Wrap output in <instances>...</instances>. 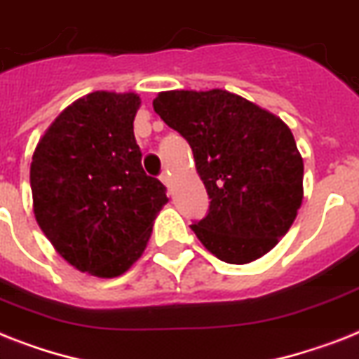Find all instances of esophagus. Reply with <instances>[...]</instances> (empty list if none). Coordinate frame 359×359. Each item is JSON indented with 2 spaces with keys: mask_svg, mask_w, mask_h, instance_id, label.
Instances as JSON below:
<instances>
[{
  "mask_svg": "<svg viewBox=\"0 0 359 359\" xmlns=\"http://www.w3.org/2000/svg\"><path fill=\"white\" fill-rule=\"evenodd\" d=\"M160 180H162L168 188H171V184H173V179H171L170 171H164V173L160 175Z\"/></svg>",
  "mask_w": 359,
  "mask_h": 359,
  "instance_id": "1",
  "label": "esophagus"
}]
</instances>
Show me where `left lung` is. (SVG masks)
<instances>
[{
	"instance_id": "8db88e82",
	"label": "left lung",
	"mask_w": 359,
	"mask_h": 359,
	"mask_svg": "<svg viewBox=\"0 0 359 359\" xmlns=\"http://www.w3.org/2000/svg\"><path fill=\"white\" fill-rule=\"evenodd\" d=\"M153 107L186 138L208 191V214L191 225L201 243L226 264H249L269 252L304 197V164L290 127L219 88L160 92Z\"/></svg>"
}]
</instances>
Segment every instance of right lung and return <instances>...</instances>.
<instances>
[{"mask_svg":"<svg viewBox=\"0 0 359 359\" xmlns=\"http://www.w3.org/2000/svg\"><path fill=\"white\" fill-rule=\"evenodd\" d=\"M140 95L92 92L49 125L31 162L33 212L75 269L123 275L144 255L165 186L142 168L134 138Z\"/></svg>","mask_w":359,"mask_h":359,"instance_id":"add662e5","label":"right lung"}]
</instances>
